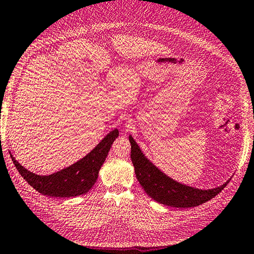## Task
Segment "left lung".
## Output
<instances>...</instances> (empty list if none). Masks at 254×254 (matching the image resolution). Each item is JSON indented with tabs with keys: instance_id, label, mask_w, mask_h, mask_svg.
Listing matches in <instances>:
<instances>
[{
	"instance_id": "1",
	"label": "left lung",
	"mask_w": 254,
	"mask_h": 254,
	"mask_svg": "<svg viewBox=\"0 0 254 254\" xmlns=\"http://www.w3.org/2000/svg\"><path fill=\"white\" fill-rule=\"evenodd\" d=\"M129 141L131 144L130 158L139 183L152 199L163 205L177 208L199 206L212 199L228 183L227 181L212 190H198L178 183L148 162L131 135H129Z\"/></svg>"
}]
</instances>
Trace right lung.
Segmentation results:
<instances>
[{"mask_svg": "<svg viewBox=\"0 0 254 254\" xmlns=\"http://www.w3.org/2000/svg\"><path fill=\"white\" fill-rule=\"evenodd\" d=\"M117 137L119 130L114 129L84 158L51 176L34 175L23 168L13 155L10 157L21 177L39 193L51 197H74L87 193L96 183L99 170Z\"/></svg>", "mask_w": 254, "mask_h": 254, "instance_id": "obj_1", "label": "right lung"}]
</instances>
